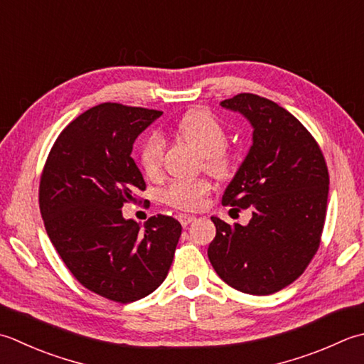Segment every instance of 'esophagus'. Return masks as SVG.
Here are the masks:
<instances>
[{"label": "esophagus", "instance_id": "34e87169", "mask_svg": "<svg viewBox=\"0 0 364 364\" xmlns=\"http://www.w3.org/2000/svg\"><path fill=\"white\" fill-rule=\"evenodd\" d=\"M178 220H180L183 227H188L192 220H196V216H191V215H180L178 216Z\"/></svg>", "mask_w": 364, "mask_h": 364}]
</instances>
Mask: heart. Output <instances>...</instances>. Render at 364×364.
I'll use <instances>...</instances> for the list:
<instances>
[{
    "instance_id": "1",
    "label": "heart",
    "mask_w": 364,
    "mask_h": 364,
    "mask_svg": "<svg viewBox=\"0 0 364 364\" xmlns=\"http://www.w3.org/2000/svg\"><path fill=\"white\" fill-rule=\"evenodd\" d=\"M176 132L203 156V166L218 178L232 175L235 159L227 149L225 126L208 110H194L184 115L176 124ZM164 139L159 134H149L139 148V162L148 176H158L162 168ZM211 191V183L206 178L184 181L175 180L162 191V198L167 205L178 210H196L205 196Z\"/></svg>"
}]
</instances>
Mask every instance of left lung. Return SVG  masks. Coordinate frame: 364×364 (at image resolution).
<instances>
[{"label": "left lung", "instance_id": "left-lung-1", "mask_svg": "<svg viewBox=\"0 0 364 364\" xmlns=\"http://www.w3.org/2000/svg\"><path fill=\"white\" fill-rule=\"evenodd\" d=\"M243 113L254 144L223 205L251 208L247 225L211 218L208 259L220 279L249 295H272L298 279L322 240L328 167L316 139L290 112L251 92L220 102Z\"/></svg>", "mask_w": 364, "mask_h": 364}]
</instances>
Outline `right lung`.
<instances>
[{
  "mask_svg": "<svg viewBox=\"0 0 364 364\" xmlns=\"http://www.w3.org/2000/svg\"><path fill=\"white\" fill-rule=\"evenodd\" d=\"M161 115L117 102L92 107L61 131L41 173V215L64 265L85 289L121 304L161 286L181 235L172 216L149 218L141 230L121 213L146 189L134 141Z\"/></svg>",
  "mask_w": 364,
  "mask_h": 364,
  "instance_id": "obj_1",
  "label": "right lung"
}]
</instances>
